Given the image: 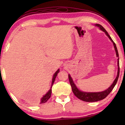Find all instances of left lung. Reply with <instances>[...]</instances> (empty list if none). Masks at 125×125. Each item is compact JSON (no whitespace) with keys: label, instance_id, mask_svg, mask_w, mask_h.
I'll list each match as a JSON object with an SVG mask.
<instances>
[{"label":"left lung","instance_id":"8db88e82","mask_svg":"<svg viewBox=\"0 0 125 125\" xmlns=\"http://www.w3.org/2000/svg\"><path fill=\"white\" fill-rule=\"evenodd\" d=\"M96 26H97V27L100 28V30H102V31H104L105 34L106 35L108 38L110 39V40L112 42L113 46H114L115 50L116 51V54L117 57H119V54L118 52H117V49L116 48V44L113 41V40L112 39L111 37L108 34V33L104 29V28L102 26V25H99V24H96ZM117 66H118V71H117V76L116 77V79H115L114 82L109 87L108 89H107L106 90H104L103 92H84L81 91L77 88V87L76 86L75 84L74 83L72 79L70 74H69V80L70 84H71L72 89L74 95L76 96L77 98L83 101L84 102H97L99 101V100H101L104 99L111 92L112 90H113V87H115V86L116 84L117 80H118L119 76V58L117 59Z\"/></svg>","mask_w":125,"mask_h":125}]
</instances>
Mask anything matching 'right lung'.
Masks as SVG:
<instances>
[{
	"mask_svg": "<svg viewBox=\"0 0 125 125\" xmlns=\"http://www.w3.org/2000/svg\"><path fill=\"white\" fill-rule=\"evenodd\" d=\"M59 72V69H58V71L54 73V74H53V76L52 82V86L54 82V81H55L56 77L57 76V74H58ZM51 94H52V86H51V88L50 89V90H49L48 92H47V94H46L45 95H44L42 97L41 99V102H40V104H44V103L46 102L51 97Z\"/></svg>",
	"mask_w": 125,
	"mask_h": 125,
	"instance_id": "right-lung-1",
	"label": "right lung"
}]
</instances>
